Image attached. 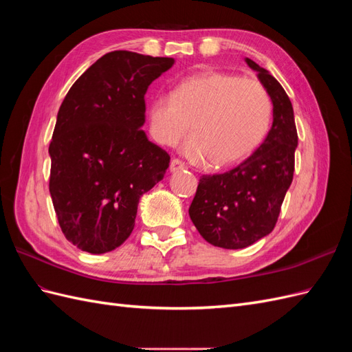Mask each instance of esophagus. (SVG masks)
Here are the masks:
<instances>
[{"label": "esophagus", "mask_w": 352, "mask_h": 352, "mask_svg": "<svg viewBox=\"0 0 352 352\" xmlns=\"http://www.w3.org/2000/svg\"><path fill=\"white\" fill-rule=\"evenodd\" d=\"M184 168H185V164L180 162V160H172V162H170V167H168L170 173L179 172V170H184Z\"/></svg>", "instance_id": "34e87169"}]
</instances>
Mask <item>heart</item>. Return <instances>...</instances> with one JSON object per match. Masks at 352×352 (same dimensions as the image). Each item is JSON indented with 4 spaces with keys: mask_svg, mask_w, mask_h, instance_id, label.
I'll list each match as a JSON object with an SVG mask.
<instances>
[{
    "mask_svg": "<svg viewBox=\"0 0 352 352\" xmlns=\"http://www.w3.org/2000/svg\"><path fill=\"white\" fill-rule=\"evenodd\" d=\"M273 105L258 80L217 70H202L175 83L173 94H158L148 105L154 140L177 145L192 133L184 153L192 163L235 164L255 151L267 135Z\"/></svg>",
    "mask_w": 352,
    "mask_h": 352,
    "instance_id": "1",
    "label": "heart"
}]
</instances>
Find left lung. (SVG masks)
<instances>
[{"mask_svg": "<svg viewBox=\"0 0 352 352\" xmlns=\"http://www.w3.org/2000/svg\"><path fill=\"white\" fill-rule=\"evenodd\" d=\"M245 63L273 102V123L261 145L238 167L204 175L189 207L199 235L214 247L241 250L267 236L278 221L292 184L298 135L289 97L269 70L251 58Z\"/></svg>", "mask_w": 352, "mask_h": 352, "instance_id": "left-lung-1", "label": "left lung"}]
</instances>
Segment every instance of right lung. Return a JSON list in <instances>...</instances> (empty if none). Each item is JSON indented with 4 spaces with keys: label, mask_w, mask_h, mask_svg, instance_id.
Masks as SVG:
<instances>
[{
    "label": "right lung",
    "mask_w": 352,
    "mask_h": 352,
    "mask_svg": "<svg viewBox=\"0 0 352 352\" xmlns=\"http://www.w3.org/2000/svg\"><path fill=\"white\" fill-rule=\"evenodd\" d=\"M173 58L132 51L102 56L73 83L50 144V194L60 228L82 251L129 238L141 197L166 175L168 154L148 141L145 94Z\"/></svg>",
    "instance_id": "right-lung-1"
}]
</instances>
